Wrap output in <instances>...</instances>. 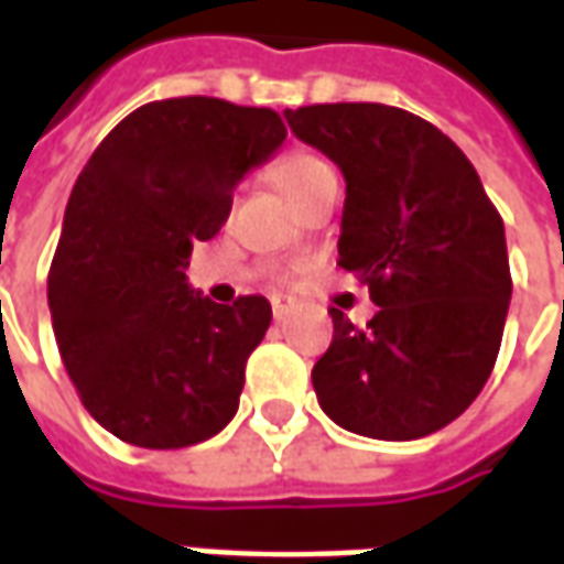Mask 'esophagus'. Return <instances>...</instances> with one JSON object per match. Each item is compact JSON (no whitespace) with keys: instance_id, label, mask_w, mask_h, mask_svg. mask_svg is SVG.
Here are the masks:
<instances>
[{"instance_id":"34e87169","label":"esophagus","mask_w":564,"mask_h":564,"mask_svg":"<svg viewBox=\"0 0 564 564\" xmlns=\"http://www.w3.org/2000/svg\"><path fill=\"white\" fill-rule=\"evenodd\" d=\"M293 308H296V305H293L290 299H271V314H274V321H278V324L286 321V317L293 314Z\"/></svg>"}]
</instances>
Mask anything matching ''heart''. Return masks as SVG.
I'll return each mask as SVG.
<instances>
[{"label":"heart","instance_id":"b5f03b06","mask_svg":"<svg viewBox=\"0 0 564 564\" xmlns=\"http://www.w3.org/2000/svg\"><path fill=\"white\" fill-rule=\"evenodd\" d=\"M271 175H274V182H278V187H281L283 194L296 203L314 182H321L324 175H333V170L327 160H321V156H314V153L296 151L286 153L283 160H278Z\"/></svg>","mask_w":564,"mask_h":564}]
</instances>
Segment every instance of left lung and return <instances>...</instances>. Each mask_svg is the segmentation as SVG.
I'll return each instance as SVG.
<instances>
[{"label": "left lung", "instance_id": "obj_1", "mask_svg": "<svg viewBox=\"0 0 564 564\" xmlns=\"http://www.w3.org/2000/svg\"><path fill=\"white\" fill-rule=\"evenodd\" d=\"M283 117L343 172L339 265L379 305L367 327L330 308L314 394L355 435H432L478 398L500 351L512 296L503 218L466 153L401 107L312 105Z\"/></svg>", "mask_w": 564, "mask_h": 564}]
</instances>
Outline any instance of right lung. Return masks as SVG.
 Masks as SVG:
<instances>
[{"label": "right lung", "instance_id": "add662e5", "mask_svg": "<svg viewBox=\"0 0 564 564\" xmlns=\"http://www.w3.org/2000/svg\"><path fill=\"white\" fill-rule=\"evenodd\" d=\"M283 138L268 107L166 98L132 110L79 172L48 308L83 408L120 442L175 451L234 420L271 305H216L187 286L185 268L225 225L237 182Z\"/></svg>", "mask_w": 564, "mask_h": 564}]
</instances>
